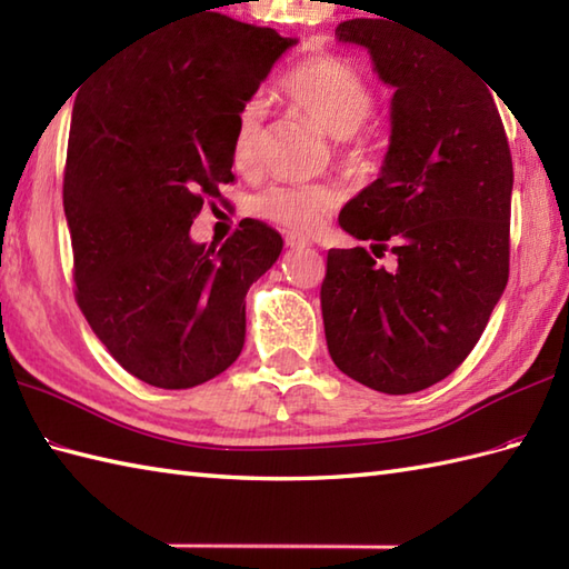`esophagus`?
I'll return each mask as SVG.
<instances>
[{
	"instance_id": "1",
	"label": "esophagus",
	"mask_w": 569,
	"mask_h": 569,
	"mask_svg": "<svg viewBox=\"0 0 569 569\" xmlns=\"http://www.w3.org/2000/svg\"><path fill=\"white\" fill-rule=\"evenodd\" d=\"M286 244L291 249H306V247H310V241L306 237H298V234H286Z\"/></svg>"
}]
</instances>
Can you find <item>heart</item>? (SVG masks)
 I'll return each instance as SVG.
<instances>
[{"instance_id": "obj_1", "label": "heart", "mask_w": 569, "mask_h": 569, "mask_svg": "<svg viewBox=\"0 0 569 569\" xmlns=\"http://www.w3.org/2000/svg\"><path fill=\"white\" fill-rule=\"evenodd\" d=\"M276 92L298 114L316 122L335 139V151L349 171L369 173L379 166L381 143L361 127L377 107V88L355 63L340 56H316L286 70ZM266 107L251 98L239 107L232 134V161L239 171H251L261 161ZM342 192L330 183L300 186L271 183L251 198V212L261 220L312 234L340 208Z\"/></svg>"}]
</instances>
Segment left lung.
<instances>
[{"instance_id":"1","label":"left lung","mask_w":569,"mask_h":569,"mask_svg":"<svg viewBox=\"0 0 569 569\" xmlns=\"http://www.w3.org/2000/svg\"><path fill=\"white\" fill-rule=\"evenodd\" d=\"M386 19V17H383ZM342 21L396 88L381 176L345 204L365 247L330 249L320 306L330 357L373 391L428 389L462 365L509 281L513 161L491 92L428 33Z\"/></svg>"}]
</instances>
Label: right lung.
I'll use <instances>...</instances> for the list:
<instances>
[{"mask_svg":"<svg viewBox=\"0 0 569 569\" xmlns=\"http://www.w3.org/2000/svg\"><path fill=\"white\" fill-rule=\"evenodd\" d=\"M293 43L208 14L119 58L72 107L63 208L76 300L107 352L156 389L210 381L244 347L247 291L283 239L247 217L204 247L190 224L234 183V117Z\"/></svg>","mask_w":569,"mask_h":569,"instance_id":"1","label":"right lung"}]
</instances>
